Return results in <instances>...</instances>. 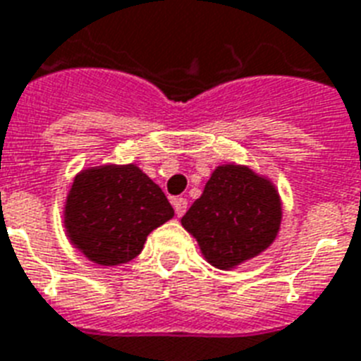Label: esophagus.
<instances>
[{"label": "esophagus", "mask_w": 361, "mask_h": 361, "mask_svg": "<svg viewBox=\"0 0 361 361\" xmlns=\"http://www.w3.org/2000/svg\"><path fill=\"white\" fill-rule=\"evenodd\" d=\"M172 206H174V209H176V215H178V217H181V215L187 212V198H183V197L172 198Z\"/></svg>", "instance_id": "1"}]
</instances>
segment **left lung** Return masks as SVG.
Returning <instances> with one entry per match:
<instances>
[{"label": "left lung", "instance_id": "1", "mask_svg": "<svg viewBox=\"0 0 361 361\" xmlns=\"http://www.w3.org/2000/svg\"><path fill=\"white\" fill-rule=\"evenodd\" d=\"M181 225L197 238L209 264L234 268L275 240L281 225L279 195L247 166H217Z\"/></svg>", "mask_w": 361, "mask_h": 361}]
</instances>
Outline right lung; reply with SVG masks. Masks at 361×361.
<instances>
[{
	"instance_id": "obj_1",
	"label": "right lung",
	"mask_w": 361,
	"mask_h": 361,
	"mask_svg": "<svg viewBox=\"0 0 361 361\" xmlns=\"http://www.w3.org/2000/svg\"><path fill=\"white\" fill-rule=\"evenodd\" d=\"M174 217L161 187L135 164L87 169L65 204V228L90 260L118 266L140 255L147 234Z\"/></svg>"
}]
</instances>
